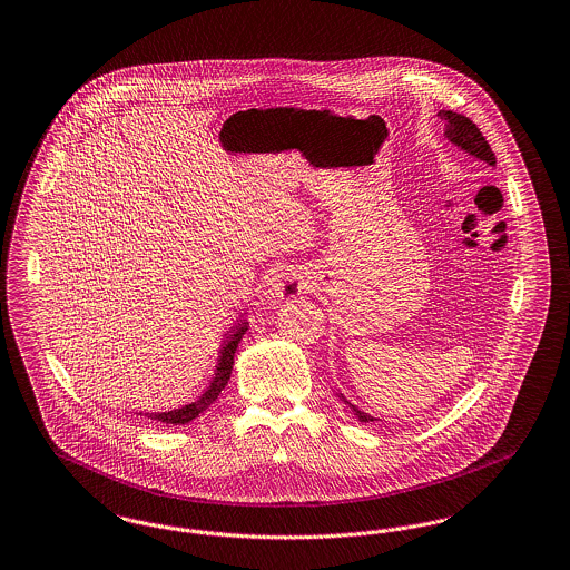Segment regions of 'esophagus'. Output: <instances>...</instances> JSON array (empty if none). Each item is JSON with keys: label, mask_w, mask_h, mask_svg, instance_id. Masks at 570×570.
<instances>
[{"label": "esophagus", "mask_w": 570, "mask_h": 570, "mask_svg": "<svg viewBox=\"0 0 570 570\" xmlns=\"http://www.w3.org/2000/svg\"><path fill=\"white\" fill-rule=\"evenodd\" d=\"M307 288H309L307 273L301 267L282 265V267H275L272 275L267 277L263 295L267 301H291L305 295Z\"/></svg>", "instance_id": "obj_1"}]
</instances>
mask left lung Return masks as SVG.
I'll use <instances>...</instances> for the list:
<instances>
[{
    "mask_svg": "<svg viewBox=\"0 0 570 570\" xmlns=\"http://www.w3.org/2000/svg\"><path fill=\"white\" fill-rule=\"evenodd\" d=\"M438 119L442 121V130H444V138L463 151L465 156L479 160V163L488 164L491 168H495V156L491 151V147L485 140V136L481 135V130L476 128V124H472L468 117H463L460 112L453 110H438ZM335 397H340V402H344L346 406L353 410L356 421L361 423H372L376 421V416L358 410V407L351 404L344 393H335Z\"/></svg>",
    "mask_w": 570,
    "mask_h": 570,
    "instance_id": "1",
    "label": "left lung"
}]
</instances>
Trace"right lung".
Instances as JSON below:
<instances>
[{"instance_id":"add662e5","label":"right lung","mask_w":570,"mask_h":570,"mask_svg":"<svg viewBox=\"0 0 570 570\" xmlns=\"http://www.w3.org/2000/svg\"><path fill=\"white\" fill-rule=\"evenodd\" d=\"M249 323L242 321L230 328L228 337L224 340L222 348H219V356H217L216 374L214 380L209 382V386L203 391V395L198 400H194L190 404L181 407H173L166 412H138L140 416L149 419V421H158V423H166V425H186L194 421L200 412H205L207 407L212 406L217 400V395L222 393V389L228 384L230 380V372H233V363H235V353L244 340L245 331H247Z\"/></svg>"}]
</instances>
